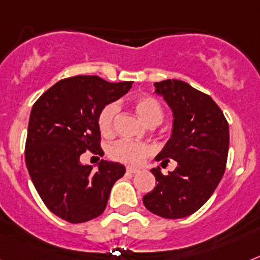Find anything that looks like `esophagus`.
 <instances>
[{
	"label": "esophagus",
	"mask_w": 260,
	"mask_h": 260,
	"mask_svg": "<svg viewBox=\"0 0 260 260\" xmlns=\"http://www.w3.org/2000/svg\"><path fill=\"white\" fill-rule=\"evenodd\" d=\"M126 172H128V173H132V174H135V173H139V169H137V168H132V167H128L126 168Z\"/></svg>",
	"instance_id": "obj_1"
}]
</instances>
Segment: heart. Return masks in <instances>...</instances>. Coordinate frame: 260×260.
<instances>
[{"instance_id": "obj_1", "label": "heart", "mask_w": 260, "mask_h": 260, "mask_svg": "<svg viewBox=\"0 0 260 260\" xmlns=\"http://www.w3.org/2000/svg\"><path fill=\"white\" fill-rule=\"evenodd\" d=\"M136 113L140 116L144 123L148 125H156L162 120L164 110L160 102L149 95L137 96L132 102ZM119 112L116 103H110L103 107L98 116V126L103 136H110L113 132V123ZM152 153V147L148 144L136 143L131 140H119L108 148V156L115 161L128 164V165H139Z\"/></svg>"}]
</instances>
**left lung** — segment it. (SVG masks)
Listing matches in <instances>:
<instances>
[{
    "instance_id": "1",
    "label": "left lung",
    "mask_w": 260,
    "mask_h": 260,
    "mask_svg": "<svg viewBox=\"0 0 260 260\" xmlns=\"http://www.w3.org/2000/svg\"><path fill=\"white\" fill-rule=\"evenodd\" d=\"M173 112L172 137L156 161L169 160L177 168L164 176L153 168L156 186L145 194V208L156 215L177 219L193 214L211 197L226 169L229 124L223 112L209 95L182 80L154 83Z\"/></svg>"
}]
</instances>
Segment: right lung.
Wrapping results in <instances>:
<instances>
[{
	"instance_id": "add662e5",
	"label": "right lung",
	"mask_w": 260,
	"mask_h": 260,
	"mask_svg": "<svg viewBox=\"0 0 260 260\" xmlns=\"http://www.w3.org/2000/svg\"><path fill=\"white\" fill-rule=\"evenodd\" d=\"M134 82L110 83L95 75L59 80L31 108L25 145L26 167L50 211L82 223L104 211L113 184L125 173L119 162L102 160L98 171L83 165L86 150L103 154L98 116L125 95Z\"/></svg>"
}]
</instances>
